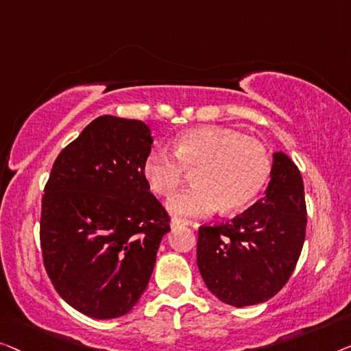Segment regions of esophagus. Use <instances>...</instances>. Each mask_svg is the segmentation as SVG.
I'll return each instance as SVG.
<instances>
[{
  "label": "esophagus",
  "instance_id": "1",
  "mask_svg": "<svg viewBox=\"0 0 351 351\" xmlns=\"http://www.w3.org/2000/svg\"><path fill=\"white\" fill-rule=\"evenodd\" d=\"M180 226H197V224H192L191 221L180 219V218H175L173 221H171V227H180Z\"/></svg>",
  "mask_w": 351,
  "mask_h": 351
}]
</instances>
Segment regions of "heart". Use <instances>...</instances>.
<instances>
[{
	"label": "heart",
	"mask_w": 351,
	"mask_h": 351,
	"mask_svg": "<svg viewBox=\"0 0 351 351\" xmlns=\"http://www.w3.org/2000/svg\"><path fill=\"white\" fill-rule=\"evenodd\" d=\"M272 156L263 141L230 128H192L175 141L173 152L152 149L143 164L151 191L169 197L194 173L195 184L169 200L176 218H204L248 206L272 173Z\"/></svg>",
	"instance_id": "b5f03b06"
}]
</instances>
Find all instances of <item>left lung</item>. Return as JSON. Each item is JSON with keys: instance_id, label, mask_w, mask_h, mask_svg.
I'll list each match as a JSON object with an SVG mask.
<instances>
[{"instance_id": "obj_1", "label": "left lung", "mask_w": 351, "mask_h": 351, "mask_svg": "<svg viewBox=\"0 0 351 351\" xmlns=\"http://www.w3.org/2000/svg\"><path fill=\"white\" fill-rule=\"evenodd\" d=\"M265 197L232 221L200 226L197 265L221 302L246 307L272 299L298 264L305 240L307 206L298 165L274 154Z\"/></svg>"}]
</instances>
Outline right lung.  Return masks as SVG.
<instances>
[{
	"instance_id": "right-lung-1",
	"label": "right lung",
	"mask_w": 351,
	"mask_h": 351,
	"mask_svg": "<svg viewBox=\"0 0 351 351\" xmlns=\"http://www.w3.org/2000/svg\"><path fill=\"white\" fill-rule=\"evenodd\" d=\"M151 145L145 122L100 116L63 147L44 186V269L60 298L90 318L130 312L170 230L143 173Z\"/></svg>"
}]
</instances>
